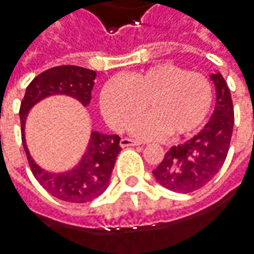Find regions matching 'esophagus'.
Listing matches in <instances>:
<instances>
[{
	"label": "esophagus",
	"instance_id": "34e87169",
	"mask_svg": "<svg viewBox=\"0 0 254 254\" xmlns=\"http://www.w3.org/2000/svg\"><path fill=\"white\" fill-rule=\"evenodd\" d=\"M120 145L121 147H132V145H140L139 141H134V140H130V139H121V141H120Z\"/></svg>",
	"mask_w": 254,
	"mask_h": 254
}]
</instances>
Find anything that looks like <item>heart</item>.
Instances as JSON below:
<instances>
[{"label":"heart","instance_id":"obj_1","mask_svg":"<svg viewBox=\"0 0 254 254\" xmlns=\"http://www.w3.org/2000/svg\"><path fill=\"white\" fill-rule=\"evenodd\" d=\"M212 100V85L203 74L172 63H158L124 78H111L100 93L102 113L115 130L127 129L143 113L145 102L150 113L130 127L140 139L192 133L206 120Z\"/></svg>","mask_w":254,"mask_h":254}]
</instances>
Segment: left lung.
Segmentation results:
<instances>
[{"label": "left lung", "instance_id": "left-lung-1", "mask_svg": "<svg viewBox=\"0 0 254 254\" xmlns=\"http://www.w3.org/2000/svg\"><path fill=\"white\" fill-rule=\"evenodd\" d=\"M216 88L213 115L201 132L183 144L173 145L152 175L162 187L189 194L206 186L226 161L232 127L234 107L226 79L220 72L210 74Z\"/></svg>", "mask_w": 254, "mask_h": 254}]
</instances>
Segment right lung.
I'll use <instances>...</instances> for the list:
<instances>
[{
    "label": "right lung",
    "instance_id": "add662e5",
    "mask_svg": "<svg viewBox=\"0 0 254 254\" xmlns=\"http://www.w3.org/2000/svg\"><path fill=\"white\" fill-rule=\"evenodd\" d=\"M96 71L78 65L53 67L30 82L20 104L22 141L31 172L41 186L55 198L65 202L84 203L93 201L109 187L117 155L121 151L120 136L106 134L99 130L90 132L89 141L79 162L64 172H49L41 168L28 151L26 143V120L37 103L51 96H68L84 107L89 106L95 86Z\"/></svg>",
    "mask_w": 254,
    "mask_h": 254
}]
</instances>
